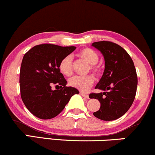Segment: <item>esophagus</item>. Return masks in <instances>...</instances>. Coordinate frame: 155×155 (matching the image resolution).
Masks as SVG:
<instances>
[{
    "mask_svg": "<svg viewBox=\"0 0 155 155\" xmlns=\"http://www.w3.org/2000/svg\"><path fill=\"white\" fill-rule=\"evenodd\" d=\"M80 94H81V95L82 96H83V97L86 98V99H88V98H89V96L88 95V94H84V93H83V92H81V93H80Z\"/></svg>",
    "mask_w": 155,
    "mask_h": 155,
    "instance_id": "esophagus-1",
    "label": "esophagus"
}]
</instances>
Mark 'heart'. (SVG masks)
<instances>
[{
	"instance_id": "1",
	"label": "heart",
	"mask_w": 155,
	"mask_h": 155,
	"mask_svg": "<svg viewBox=\"0 0 155 155\" xmlns=\"http://www.w3.org/2000/svg\"><path fill=\"white\" fill-rule=\"evenodd\" d=\"M78 57L81 58L88 63L87 72H91L96 76L101 74V68L98 64L99 56L94 49L84 48L78 53ZM59 70L61 74L65 76H70L73 71V60L72 56H65L61 59L59 64ZM94 83V78L92 74H87L85 76H74L69 80V85L71 87L77 88L81 91H87L90 89Z\"/></svg>"
}]
</instances>
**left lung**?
I'll list each match as a JSON object with an SVG mask.
<instances>
[{
    "label": "left lung",
    "mask_w": 155,
    "mask_h": 155,
    "mask_svg": "<svg viewBox=\"0 0 155 155\" xmlns=\"http://www.w3.org/2000/svg\"><path fill=\"white\" fill-rule=\"evenodd\" d=\"M92 45L101 52L105 60L104 72L96 86L104 92L89 95L101 103L94 115L102 120H114L126 113L135 99L138 84L135 66L128 52L117 43L102 41Z\"/></svg>",
    "instance_id": "left-lung-1"
}]
</instances>
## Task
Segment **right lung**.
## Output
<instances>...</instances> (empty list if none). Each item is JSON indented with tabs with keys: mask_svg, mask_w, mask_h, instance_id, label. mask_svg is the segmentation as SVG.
<instances>
[{
	"mask_svg": "<svg viewBox=\"0 0 155 155\" xmlns=\"http://www.w3.org/2000/svg\"><path fill=\"white\" fill-rule=\"evenodd\" d=\"M76 47L44 43L38 45L24 55L19 74L20 94L27 109L40 119L55 117L64 109L78 89L67 87L59 70V64ZM55 85L59 89L52 90Z\"/></svg>",
	"mask_w": 155,
	"mask_h": 155,
	"instance_id": "add662e5",
	"label": "right lung"
}]
</instances>
